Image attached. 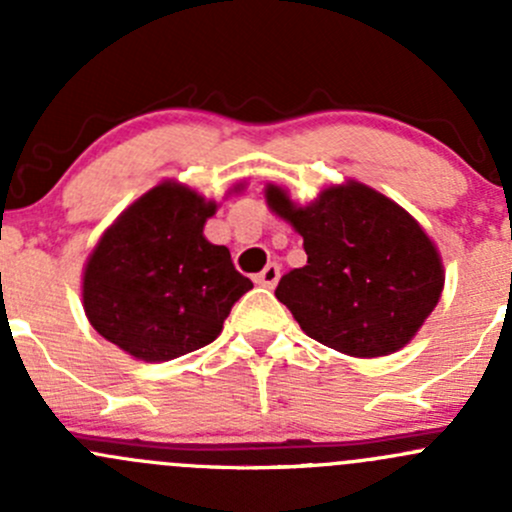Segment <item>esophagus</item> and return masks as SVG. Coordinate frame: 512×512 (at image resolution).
I'll list each match as a JSON object with an SVG mask.
<instances>
[{
    "label": "esophagus",
    "instance_id": "1",
    "mask_svg": "<svg viewBox=\"0 0 512 512\" xmlns=\"http://www.w3.org/2000/svg\"><path fill=\"white\" fill-rule=\"evenodd\" d=\"M277 280H280V265H277V262H270V265L265 267V270L260 272V275L255 277V282L257 285H262V287H275L277 285Z\"/></svg>",
    "mask_w": 512,
    "mask_h": 512
}]
</instances>
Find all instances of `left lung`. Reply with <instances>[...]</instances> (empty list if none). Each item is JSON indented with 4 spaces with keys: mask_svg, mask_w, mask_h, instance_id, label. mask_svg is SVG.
<instances>
[{
    "mask_svg": "<svg viewBox=\"0 0 512 512\" xmlns=\"http://www.w3.org/2000/svg\"><path fill=\"white\" fill-rule=\"evenodd\" d=\"M265 200L304 240L307 265L287 272L275 297L307 337L359 359L394 354L416 337L446 272L414 215L359 180L327 185L307 205L267 183Z\"/></svg>",
    "mask_w": 512,
    "mask_h": 512,
    "instance_id": "obj_1",
    "label": "left lung"
}]
</instances>
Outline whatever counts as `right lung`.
I'll return each mask as SVG.
<instances>
[{"mask_svg":"<svg viewBox=\"0 0 512 512\" xmlns=\"http://www.w3.org/2000/svg\"><path fill=\"white\" fill-rule=\"evenodd\" d=\"M215 210L190 185L160 180L103 230L81 275L84 312L103 339L146 364L218 339L252 282L203 235Z\"/></svg>","mask_w":512,"mask_h":512,"instance_id":"obj_1","label":"right lung"}]
</instances>
